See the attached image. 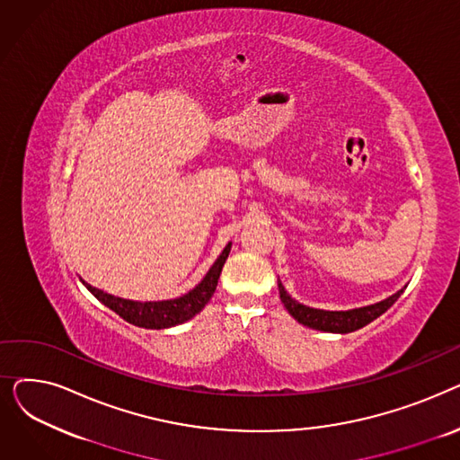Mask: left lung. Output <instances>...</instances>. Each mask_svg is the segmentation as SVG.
Returning a JSON list of instances; mask_svg holds the SVG:
<instances>
[{"label": "left lung", "mask_w": 460, "mask_h": 460, "mask_svg": "<svg viewBox=\"0 0 460 460\" xmlns=\"http://www.w3.org/2000/svg\"><path fill=\"white\" fill-rule=\"evenodd\" d=\"M278 288H279V298L285 305V309L291 313V317H295L300 324L313 328V330H321V332H330V333H350L354 330L364 328L376 317H380L382 313L388 311L397 298L402 295L406 285L397 291L395 295L388 296L385 300H380L371 305L364 307H356V309H347V311H326V309H317V307H309L295 300L291 295L285 291L283 283L278 279Z\"/></svg>", "instance_id": "1"}]
</instances>
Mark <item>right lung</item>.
<instances>
[{
	"label": "right lung",
	"mask_w": 460,
	"mask_h": 460,
	"mask_svg": "<svg viewBox=\"0 0 460 460\" xmlns=\"http://www.w3.org/2000/svg\"><path fill=\"white\" fill-rule=\"evenodd\" d=\"M231 252V243L224 248L214 261L210 270L205 274V278L188 291L186 295L172 300H155V302H137V300H127V298H119L113 295H108L101 288H96L84 279H80L87 291L102 302L106 307L115 311L120 319H125L127 323L139 326V328H147V330H162V328H172L177 324H182L190 321L191 317H196L198 313L208 304L212 298L217 279H220L224 264L229 257Z\"/></svg>",
	"instance_id": "obj_1"
}]
</instances>
